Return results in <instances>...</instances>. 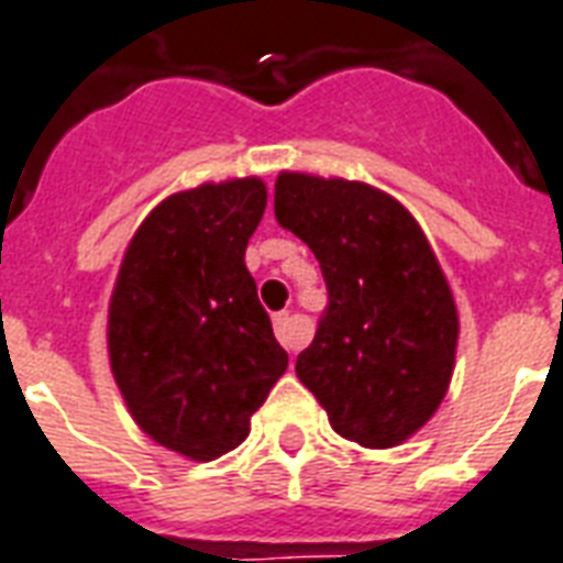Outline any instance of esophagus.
Instances as JSON below:
<instances>
[{
  "mask_svg": "<svg viewBox=\"0 0 563 563\" xmlns=\"http://www.w3.org/2000/svg\"><path fill=\"white\" fill-rule=\"evenodd\" d=\"M274 333H277V342H280L286 351H300V344H303V330H300L298 321H295L289 312H277V316H274Z\"/></svg>",
  "mask_w": 563,
  "mask_h": 563,
  "instance_id": "1",
  "label": "esophagus"
}]
</instances>
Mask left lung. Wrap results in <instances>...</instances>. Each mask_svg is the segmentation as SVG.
Returning <instances> with one entry per match:
<instances>
[{
	"label": "left lung",
	"mask_w": 563,
	"mask_h": 563,
	"mask_svg": "<svg viewBox=\"0 0 563 563\" xmlns=\"http://www.w3.org/2000/svg\"><path fill=\"white\" fill-rule=\"evenodd\" d=\"M274 216L303 239L327 309L295 374L330 427L362 446L418 432L453 376L459 318L444 272L411 212L356 180L280 175Z\"/></svg>",
	"instance_id": "obj_1"
}]
</instances>
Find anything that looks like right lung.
Segmentation results:
<instances>
[{"label": "right lung", "instance_id": "1", "mask_svg": "<svg viewBox=\"0 0 563 563\" xmlns=\"http://www.w3.org/2000/svg\"><path fill=\"white\" fill-rule=\"evenodd\" d=\"M260 178L166 198L128 245L110 298V368L157 444L212 462L289 365L245 265L265 212Z\"/></svg>", "mask_w": 563, "mask_h": 563}]
</instances>
